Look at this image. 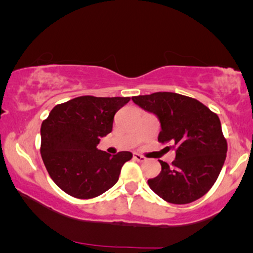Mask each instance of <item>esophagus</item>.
I'll return each mask as SVG.
<instances>
[{
    "instance_id": "1",
    "label": "esophagus",
    "mask_w": 253,
    "mask_h": 253,
    "mask_svg": "<svg viewBox=\"0 0 253 253\" xmlns=\"http://www.w3.org/2000/svg\"><path fill=\"white\" fill-rule=\"evenodd\" d=\"M133 159H134V160H136V161H138V162H145V161L147 160V159L145 158L144 155L138 154V153H134V154H133Z\"/></svg>"
}]
</instances>
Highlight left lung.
<instances>
[{
    "mask_svg": "<svg viewBox=\"0 0 253 253\" xmlns=\"http://www.w3.org/2000/svg\"><path fill=\"white\" fill-rule=\"evenodd\" d=\"M132 101L159 117V143L171 141L169 147L176 150L170 166L160 160L161 171L148 179L150 188L170 204L183 205L202 198L219 177L227 157L219 116L197 99L177 93L132 96Z\"/></svg>",
    "mask_w": 253,
    "mask_h": 253,
    "instance_id": "8db88e82",
    "label": "left lung"
}]
</instances>
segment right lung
<instances>
[{"mask_svg":"<svg viewBox=\"0 0 253 253\" xmlns=\"http://www.w3.org/2000/svg\"><path fill=\"white\" fill-rule=\"evenodd\" d=\"M126 98L83 95L56 105L41 124L40 153L50 178L65 193L91 199L119 181L130 152L110 155L96 148L113 130L114 116Z\"/></svg>","mask_w":253,"mask_h":253,"instance_id":"right-lung-1","label":"right lung"}]
</instances>
